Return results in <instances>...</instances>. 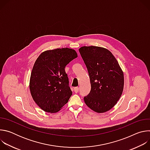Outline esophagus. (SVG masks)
Wrapping results in <instances>:
<instances>
[{
    "label": "esophagus",
    "instance_id": "34e87169",
    "mask_svg": "<svg viewBox=\"0 0 150 150\" xmlns=\"http://www.w3.org/2000/svg\"><path fill=\"white\" fill-rule=\"evenodd\" d=\"M74 90L75 93H77L78 92V91H79V87H74Z\"/></svg>",
    "mask_w": 150,
    "mask_h": 150
}]
</instances>
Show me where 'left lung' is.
<instances>
[{"instance_id":"left-lung-1","label":"left lung","mask_w":150,"mask_h":150,"mask_svg":"<svg viewBox=\"0 0 150 150\" xmlns=\"http://www.w3.org/2000/svg\"><path fill=\"white\" fill-rule=\"evenodd\" d=\"M79 52L86 65L91 83V91L84 97L86 105L101 113L110 110L120 99L123 90L124 75L119 64L105 48L83 46Z\"/></svg>"}]
</instances>
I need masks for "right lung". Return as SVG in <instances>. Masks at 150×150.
Returning a JSON list of instances; mask_svg holds the SVG:
<instances>
[{"mask_svg":"<svg viewBox=\"0 0 150 150\" xmlns=\"http://www.w3.org/2000/svg\"><path fill=\"white\" fill-rule=\"evenodd\" d=\"M77 57L75 50L62 48L45 51L35 60L29 87L33 99L43 111L56 113L68 102L72 92L65 68Z\"/></svg>","mask_w":150,"mask_h":150,"instance_id":"obj_1","label":"right lung"}]
</instances>
